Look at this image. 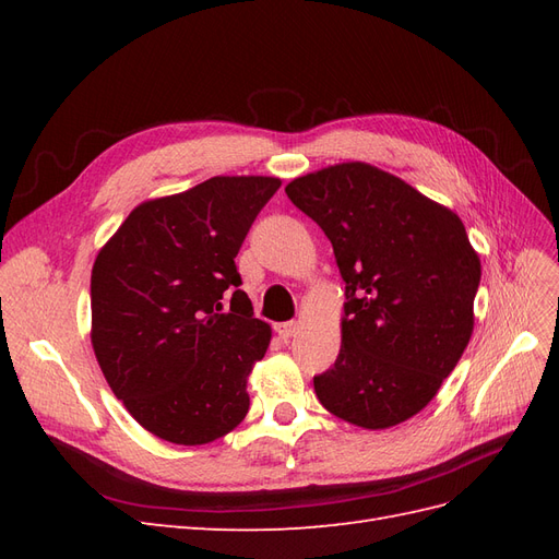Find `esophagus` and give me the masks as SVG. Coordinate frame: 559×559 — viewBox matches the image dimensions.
Here are the masks:
<instances>
[{"label": "esophagus", "mask_w": 559, "mask_h": 559, "mask_svg": "<svg viewBox=\"0 0 559 559\" xmlns=\"http://www.w3.org/2000/svg\"><path fill=\"white\" fill-rule=\"evenodd\" d=\"M275 331L282 341H289V337H294L300 331V324L298 321H282V324H275Z\"/></svg>", "instance_id": "obj_1"}]
</instances>
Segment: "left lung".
Wrapping results in <instances>:
<instances>
[{"label":"left lung","mask_w":559,"mask_h":559,"mask_svg":"<svg viewBox=\"0 0 559 559\" xmlns=\"http://www.w3.org/2000/svg\"><path fill=\"white\" fill-rule=\"evenodd\" d=\"M284 191L326 233L345 280L343 345L314 378L317 399L349 425L396 427L427 408L471 341L480 259L462 218L359 160Z\"/></svg>","instance_id":"left-lung-1"}]
</instances>
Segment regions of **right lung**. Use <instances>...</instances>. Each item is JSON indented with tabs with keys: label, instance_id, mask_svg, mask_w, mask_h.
Returning <instances> with one entry per match:
<instances>
[{
	"label": "right lung",
	"instance_id": "obj_1",
	"mask_svg": "<svg viewBox=\"0 0 559 559\" xmlns=\"http://www.w3.org/2000/svg\"><path fill=\"white\" fill-rule=\"evenodd\" d=\"M280 183L212 177L146 200L97 253V364L126 411L167 443H212L249 411L247 378L273 333L238 289L235 257Z\"/></svg>",
	"mask_w": 559,
	"mask_h": 559
}]
</instances>
